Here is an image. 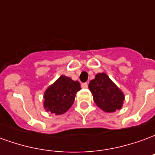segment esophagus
<instances>
[{
    "instance_id": "obj_1",
    "label": "esophagus",
    "mask_w": 155,
    "mask_h": 155,
    "mask_svg": "<svg viewBox=\"0 0 155 155\" xmlns=\"http://www.w3.org/2000/svg\"><path fill=\"white\" fill-rule=\"evenodd\" d=\"M81 87L84 88V89L88 88V83H83V84H81Z\"/></svg>"
}]
</instances>
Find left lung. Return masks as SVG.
Wrapping results in <instances>:
<instances>
[{
    "mask_svg": "<svg viewBox=\"0 0 155 155\" xmlns=\"http://www.w3.org/2000/svg\"><path fill=\"white\" fill-rule=\"evenodd\" d=\"M94 102L106 113H113L123 106L124 94L123 91L111 81L107 74L98 73L89 83Z\"/></svg>",
    "mask_w": 155,
    "mask_h": 155,
    "instance_id": "8db88e82",
    "label": "left lung"
}]
</instances>
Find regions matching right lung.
I'll list each match as a JSON object with an SVG mask.
<instances>
[{
  "instance_id": "add662e5",
  "label": "right lung",
  "mask_w": 155,
  "mask_h": 155,
  "mask_svg": "<svg viewBox=\"0 0 155 155\" xmlns=\"http://www.w3.org/2000/svg\"><path fill=\"white\" fill-rule=\"evenodd\" d=\"M80 90L79 81L61 75L44 92V109L56 115L64 114L74 104L76 93Z\"/></svg>"
}]
</instances>
